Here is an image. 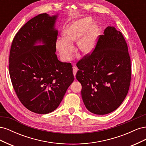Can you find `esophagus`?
I'll return each mask as SVG.
<instances>
[{
  "instance_id": "esophagus-1",
  "label": "esophagus",
  "mask_w": 146,
  "mask_h": 146,
  "mask_svg": "<svg viewBox=\"0 0 146 146\" xmlns=\"http://www.w3.org/2000/svg\"><path fill=\"white\" fill-rule=\"evenodd\" d=\"M77 72V67H76V66H74V67H73V74H74V77L76 76Z\"/></svg>"
}]
</instances>
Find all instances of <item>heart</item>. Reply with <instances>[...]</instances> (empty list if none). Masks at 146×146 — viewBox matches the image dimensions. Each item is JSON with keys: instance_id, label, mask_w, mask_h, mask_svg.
<instances>
[{"instance_id": "heart-1", "label": "heart", "mask_w": 146, "mask_h": 146, "mask_svg": "<svg viewBox=\"0 0 146 146\" xmlns=\"http://www.w3.org/2000/svg\"><path fill=\"white\" fill-rule=\"evenodd\" d=\"M99 33L98 25L92 23L90 17H83L69 24L64 29L63 38H58L55 43L61 61L68 62L71 59L74 42H76L77 50L83 54H90L94 50Z\"/></svg>"}]
</instances>
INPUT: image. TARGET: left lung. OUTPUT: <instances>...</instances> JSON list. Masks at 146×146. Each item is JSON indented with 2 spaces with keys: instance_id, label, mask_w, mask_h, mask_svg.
<instances>
[{
  "instance_id": "8db88e82",
  "label": "left lung",
  "mask_w": 146,
  "mask_h": 146,
  "mask_svg": "<svg viewBox=\"0 0 146 146\" xmlns=\"http://www.w3.org/2000/svg\"><path fill=\"white\" fill-rule=\"evenodd\" d=\"M82 98L92 113L104 115L121 105L131 80L130 58L121 32L108 26L100 35L94 51L77 64Z\"/></svg>"
}]
</instances>
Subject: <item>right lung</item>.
I'll return each instance as SVG.
<instances>
[{"mask_svg": "<svg viewBox=\"0 0 146 146\" xmlns=\"http://www.w3.org/2000/svg\"><path fill=\"white\" fill-rule=\"evenodd\" d=\"M58 16L42 13L31 19L16 33L10 49L13 86L24 107L38 114L56 109L74 80L71 64L61 62L55 54Z\"/></svg>", "mask_w": 146, "mask_h": 146, "instance_id": "right-lung-1", "label": "right lung"}]
</instances>
